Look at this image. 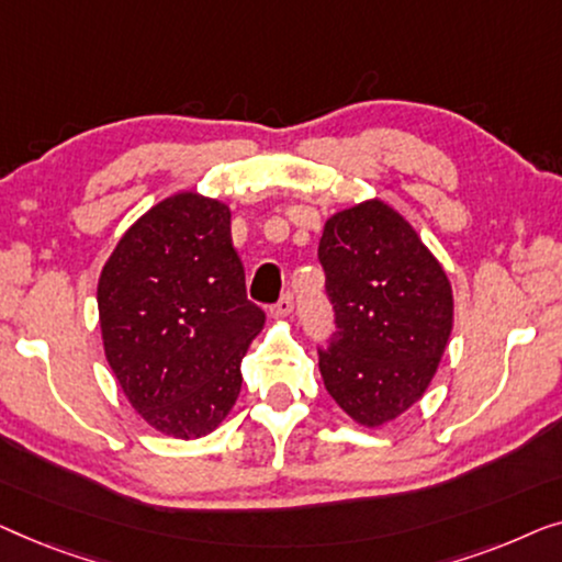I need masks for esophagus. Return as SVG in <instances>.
<instances>
[{
	"instance_id": "1",
	"label": "esophagus",
	"mask_w": 562,
	"mask_h": 562,
	"mask_svg": "<svg viewBox=\"0 0 562 562\" xmlns=\"http://www.w3.org/2000/svg\"><path fill=\"white\" fill-rule=\"evenodd\" d=\"M292 307H295V303H292V295L288 292V295H282L280 297V303L272 307V318H278V321H282V318H290L292 315Z\"/></svg>"
}]
</instances>
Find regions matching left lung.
Instances as JSON below:
<instances>
[{"label": "left lung", "mask_w": 562, "mask_h": 562, "mask_svg": "<svg viewBox=\"0 0 562 562\" xmlns=\"http://www.w3.org/2000/svg\"><path fill=\"white\" fill-rule=\"evenodd\" d=\"M318 257L336 311V341L318 353L323 384L363 428L423 400L453 330V288L415 226L382 199L336 211Z\"/></svg>", "instance_id": "left-lung-1"}]
</instances>
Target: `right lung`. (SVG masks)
I'll return each instance as SVG.
<instances>
[{"instance_id":"add662e5","label":"right lung","mask_w":562,"mask_h":562,"mask_svg":"<svg viewBox=\"0 0 562 562\" xmlns=\"http://www.w3.org/2000/svg\"><path fill=\"white\" fill-rule=\"evenodd\" d=\"M97 303L109 367L149 428L195 440L226 420L267 315L247 300L224 201L178 191L142 213L109 255Z\"/></svg>"}]
</instances>
